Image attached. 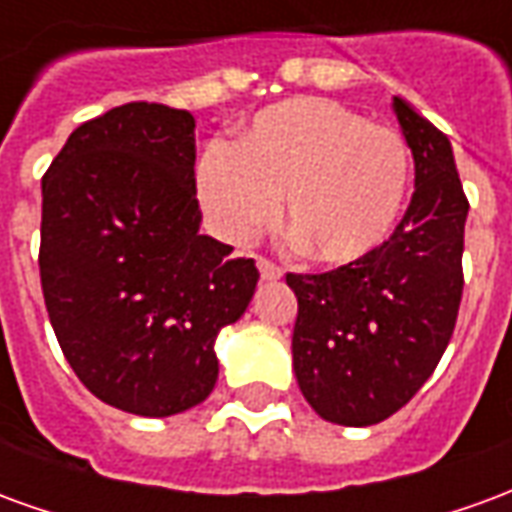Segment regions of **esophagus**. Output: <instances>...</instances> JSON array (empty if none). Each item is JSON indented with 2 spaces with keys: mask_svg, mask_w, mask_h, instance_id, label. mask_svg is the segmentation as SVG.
Segmentation results:
<instances>
[{
  "mask_svg": "<svg viewBox=\"0 0 512 512\" xmlns=\"http://www.w3.org/2000/svg\"><path fill=\"white\" fill-rule=\"evenodd\" d=\"M256 267H259V273H262L264 281H278V278L284 275V270H281L278 264L270 262V259H264V256H259V259H256Z\"/></svg>",
  "mask_w": 512,
  "mask_h": 512,
  "instance_id": "esophagus-1",
  "label": "esophagus"
}]
</instances>
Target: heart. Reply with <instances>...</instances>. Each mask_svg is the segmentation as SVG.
Segmentation results:
<instances>
[{"label":"heart","instance_id":"b5f03b06","mask_svg":"<svg viewBox=\"0 0 512 512\" xmlns=\"http://www.w3.org/2000/svg\"><path fill=\"white\" fill-rule=\"evenodd\" d=\"M413 179L408 140L339 101L303 96L262 110L234 143L198 165V198L212 226L248 242L284 226L308 259L353 264L380 250L400 223Z\"/></svg>","mask_w":512,"mask_h":512}]
</instances>
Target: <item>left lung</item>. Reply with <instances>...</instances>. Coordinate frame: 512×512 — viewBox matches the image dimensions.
<instances>
[{"instance_id":"1","label":"left lung","mask_w":512,"mask_h":512,"mask_svg":"<svg viewBox=\"0 0 512 512\" xmlns=\"http://www.w3.org/2000/svg\"><path fill=\"white\" fill-rule=\"evenodd\" d=\"M416 190L389 242L331 273L286 275L297 297L292 366L325 422L369 427L422 389L447 350L463 295V195L452 143L394 96Z\"/></svg>"}]
</instances>
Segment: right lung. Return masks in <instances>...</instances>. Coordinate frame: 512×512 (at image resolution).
I'll return each instance as SVG.
<instances>
[{"mask_svg": "<svg viewBox=\"0 0 512 512\" xmlns=\"http://www.w3.org/2000/svg\"><path fill=\"white\" fill-rule=\"evenodd\" d=\"M41 190L43 300L76 378L134 416L201 405L217 333L259 270L201 234L195 118L148 101L104 112L71 132Z\"/></svg>", "mask_w": 512, "mask_h": 512, "instance_id": "right-lung-1", "label": "right lung"}]
</instances>
